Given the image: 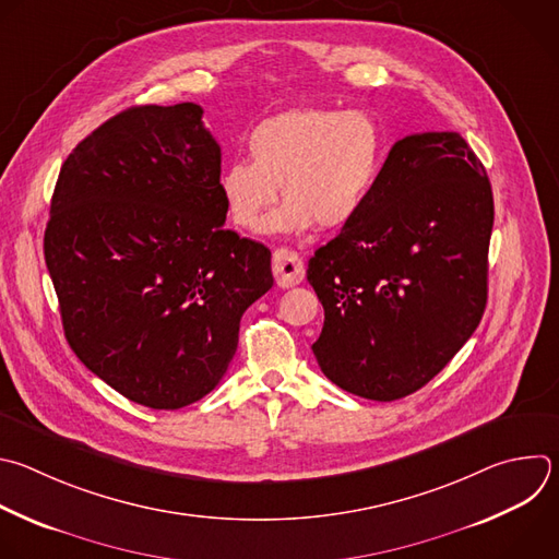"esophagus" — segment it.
<instances>
[{
  "instance_id": "1",
  "label": "esophagus",
  "mask_w": 559,
  "mask_h": 559,
  "mask_svg": "<svg viewBox=\"0 0 559 559\" xmlns=\"http://www.w3.org/2000/svg\"><path fill=\"white\" fill-rule=\"evenodd\" d=\"M272 270H274V278H276L278 287H294L305 276V265H302L300 257L287 248L274 250Z\"/></svg>"
}]
</instances>
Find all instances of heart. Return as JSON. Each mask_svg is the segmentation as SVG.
I'll list each match as a JSON object with an SVG mask.
<instances>
[{
	"mask_svg": "<svg viewBox=\"0 0 559 559\" xmlns=\"http://www.w3.org/2000/svg\"><path fill=\"white\" fill-rule=\"evenodd\" d=\"M250 159H233L219 175L230 224L243 233L342 230L373 198L382 179L389 140L366 111L298 107L259 122L248 138ZM282 186L286 202L264 211Z\"/></svg>",
	"mask_w": 559,
	"mask_h": 559,
	"instance_id": "1",
	"label": "heart"
}]
</instances>
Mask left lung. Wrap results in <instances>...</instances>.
<instances>
[{"label":"left lung","instance_id":"left-lung-1","mask_svg":"<svg viewBox=\"0 0 559 559\" xmlns=\"http://www.w3.org/2000/svg\"><path fill=\"white\" fill-rule=\"evenodd\" d=\"M491 226L489 177L456 131L395 142L361 215L309 259L322 373L373 402L441 373L483 318Z\"/></svg>","mask_w":559,"mask_h":559}]
</instances>
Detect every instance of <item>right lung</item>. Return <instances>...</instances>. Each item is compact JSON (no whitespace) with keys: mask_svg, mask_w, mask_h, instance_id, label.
<instances>
[{"mask_svg":"<svg viewBox=\"0 0 559 559\" xmlns=\"http://www.w3.org/2000/svg\"><path fill=\"white\" fill-rule=\"evenodd\" d=\"M195 103L140 105L61 166L44 237L66 337L129 402L177 411L226 376L272 252L226 230L222 146Z\"/></svg>","mask_w":559,"mask_h":559,"instance_id":"add662e5","label":"right lung"}]
</instances>
